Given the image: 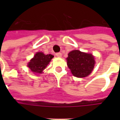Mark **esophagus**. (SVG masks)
<instances>
[{
    "mask_svg": "<svg viewBox=\"0 0 120 120\" xmlns=\"http://www.w3.org/2000/svg\"><path fill=\"white\" fill-rule=\"evenodd\" d=\"M56 56L58 57H62V53H56Z\"/></svg>",
    "mask_w": 120,
    "mask_h": 120,
    "instance_id": "obj_1",
    "label": "esophagus"
}]
</instances>
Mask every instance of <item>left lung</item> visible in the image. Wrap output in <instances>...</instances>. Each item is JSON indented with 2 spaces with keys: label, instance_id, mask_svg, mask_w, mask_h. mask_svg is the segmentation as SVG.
<instances>
[{
  "label": "left lung",
  "instance_id": "8db88e82",
  "mask_svg": "<svg viewBox=\"0 0 120 120\" xmlns=\"http://www.w3.org/2000/svg\"><path fill=\"white\" fill-rule=\"evenodd\" d=\"M67 64L72 74L77 77L89 75L94 69V57L91 54L73 50L68 54Z\"/></svg>",
  "mask_w": 120,
  "mask_h": 120
}]
</instances>
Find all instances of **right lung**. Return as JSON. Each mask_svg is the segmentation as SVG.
<instances>
[{
    "instance_id": "obj_1",
    "label": "right lung",
    "mask_w": 120,
    "mask_h": 120,
    "mask_svg": "<svg viewBox=\"0 0 120 120\" xmlns=\"http://www.w3.org/2000/svg\"><path fill=\"white\" fill-rule=\"evenodd\" d=\"M53 57L51 54L45 55L43 53L38 52L28 63V67L33 73H41Z\"/></svg>"
}]
</instances>
